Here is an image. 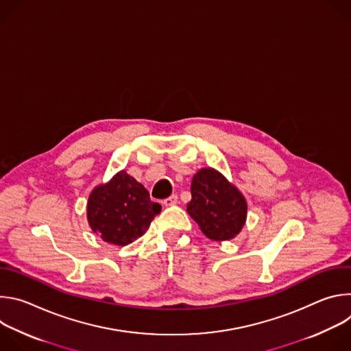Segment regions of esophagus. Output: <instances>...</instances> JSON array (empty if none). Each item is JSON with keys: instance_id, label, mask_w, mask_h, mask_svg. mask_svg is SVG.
<instances>
[{"instance_id": "esophagus-1", "label": "esophagus", "mask_w": 351, "mask_h": 351, "mask_svg": "<svg viewBox=\"0 0 351 351\" xmlns=\"http://www.w3.org/2000/svg\"><path fill=\"white\" fill-rule=\"evenodd\" d=\"M176 203H178V195H176V194H172L171 197H168V198L164 199V206H167V207L175 206Z\"/></svg>"}]
</instances>
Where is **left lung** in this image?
Wrapping results in <instances>:
<instances>
[{"label": "left lung", "instance_id": "obj_1", "mask_svg": "<svg viewBox=\"0 0 351 351\" xmlns=\"http://www.w3.org/2000/svg\"><path fill=\"white\" fill-rule=\"evenodd\" d=\"M189 215L211 240L233 239L243 228L247 203L243 194L218 171L199 169L191 180Z\"/></svg>", "mask_w": 351, "mask_h": 351}]
</instances>
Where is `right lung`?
<instances>
[{
	"label": "right lung",
	"instance_id": "obj_1",
	"mask_svg": "<svg viewBox=\"0 0 351 351\" xmlns=\"http://www.w3.org/2000/svg\"><path fill=\"white\" fill-rule=\"evenodd\" d=\"M161 213L145 187L125 171L110 183L97 186L87 203V219L94 233L104 241L126 245L140 237Z\"/></svg>",
	"mask_w": 351,
	"mask_h": 351
}]
</instances>
